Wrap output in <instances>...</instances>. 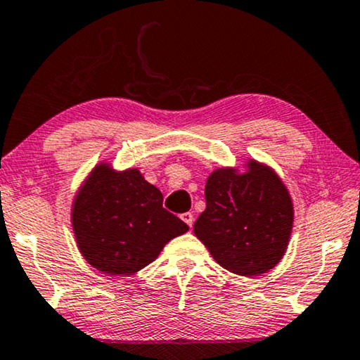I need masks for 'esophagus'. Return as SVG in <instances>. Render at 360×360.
Wrapping results in <instances>:
<instances>
[{"mask_svg": "<svg viewBox=\"0 0 360 360\" xmlns=\"http://www.w3.org/2000/svg\"><path fill=\"white\" fill-rule=\"evenodd\" d=\"M180 217H181V220H184V222L191 229L193 222H195V217H193V214H191V212H184V214L180 215Z\"/></svg>", "mask_w": 360, "mask_h": 360, "instance_id": "esophagus-1", "label": "esophagus"}]
</instances>
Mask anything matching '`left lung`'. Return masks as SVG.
Returning <instances> with one entry per match:
<instances>
[{
    "label": "left lung",
    "mask_w": 360,
    "mask_h": 360,
    "mask_svg": "<svg viewBox=\"0 0 360 360\" xmlns=\"http://www.w3.org/2000/svg\"><path fill=\"white\" fill-rule=\"evenodd\" d=\"M246 174L217 169L206 181V211L193 226L215 262L257 276L283 257L292 226V202L274 170L256 161Z\"/></svg>",
    "instance_id": "left-lung-1"
}]
</instances>
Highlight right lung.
Here are the masks:
<instances>
[{"instance_id": "right-lung-1", "label": "right lung", "mask_w": 360, "mask_h": 360, "mask_svg": "<svg viewBox=\"0 0 360 360\" xmlns=\"http://www.w3.org/2000/svg\"><path fill=\"white\" fill-rule=\"evenodd\" d=\"M162 199L136 169H93L72 207L75 240L86 262L120 276L151 264L165 243L188 231L184 220L162 207Z\"/></svg>"}]
</instances>
